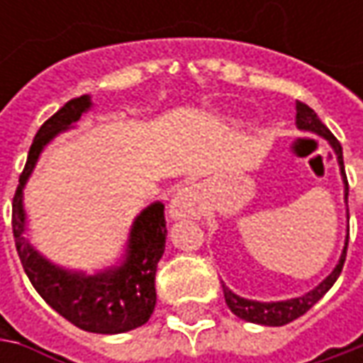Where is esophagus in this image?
Masks as SVG:
<instances>
[{
  "label": "esophagus",
  "mask_w": 363,
  "mask_h": 363,
  "mask_svg": "<svg viewBox=\"0 0 363 363\" xmlns=\"http://www.w3.org/2000/svg\"><path fill=\"white\" fill-rule=\"evenodd\" d=\"M200 214V202L191 189H182L172 202V216L174 218H189Z\"/></svg>",
  "instance_id": "obj_1"
}]
</instances>
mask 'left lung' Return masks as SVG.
Instances as JSON below:
<instances>
[{"label":"left lung","instance_id":"1","mask_svg":"<svg viewBox=\"0 0 363 363\" xmlns=\"http://www.w3.org/2000/svg\"><path fill=\"white\" fill-rule=\"evenodd\" d=\"M297 125L299 129H305V131H313L321 137H325L333 151L337 153V161H340V167H342L343 182H345V200H347V175H345V169H343V153L340 141L335 139V135L329 131L328 127L319 121L317 113H315L311 106H307L305 103L297 101ZM347 240H350V234H347ZM345 255H347V242L343 246L342 258L337 262V267L333 269V272L329 274L328 279L321 283L319 286H315L313 291H309L307 295L303 297H297V299H289V301H279V303H258V301H248L234 295L230 289L224 286V297H226V305L230 307V311L234 315H238L244 321H250V323H260V325H286L291 321H295L297 317L305 315L311 307H313L317 301L321 299L329 289L333 286V283L337 281V277L342 274L343 262H345Z\"/></svg>","mask_w":363,"mask_h":363}]
</instances>
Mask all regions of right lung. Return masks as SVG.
I'll return each mask as SVG.
<instances>
[{
  "label": "right lung",
  "mask_w": 363,
  "mask_h": 363,
  "mask_svg": "<svg viewBox=\"0 0 363 363\" xmlns=\"http://www.w3.org/2000/svg\"><path fill=\"white\" fill-rule=\"evenodd\" d=\"M91 106L86 94L68 101L35 133L20 184L11 202V230L21 267L30 283L54 311L72 325L92 333H123L149 321L155 309V272L165 250L163 203H151L135 220L129 238V257L117 271L82 277L66 272L40 257L23 238L21 188L32 174L40 151L56 133L70 127Z\"/></svg>",
  "instance_id": "obj_1"
}]
</instances>
